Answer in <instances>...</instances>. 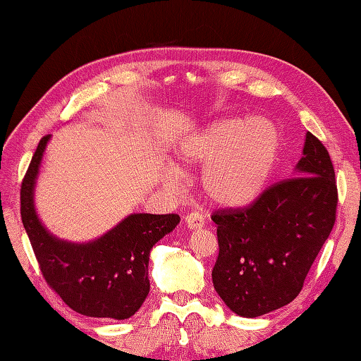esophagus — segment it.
Instances as JSON below:
<instances>
[{
	"instance_id": "1",
	"label": "esophagus",
	"mask_w": 361,
	"mask_h": 361,
	"mask_svg": "<svg viewBox=\"0 0 361 361\" xmlns=\"http://www.w3.org/2000/svg\"><path fill=\"white\" fill-rule=\"evenodd\" d=\"M186 225L190 229H200L204 226V217L200 212H190L186 217Z\"/></svg>"
}]
</instances>
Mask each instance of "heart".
Returning <instances> with one entry per match:
<instances>
[{"instance_id": "b5f03b06", "label": "heart", "mask_w": 361, "mask_h": 361, "mask_svg": "<svg viewBox=\"0 0 361 361\" xmlns=\"http://www.w3.org/2000/svg\"><path fill=\"white\" fill-rule=\"evenodd\" d=\"M281 132L267 118L217 119L188 135L176 145L183 167L203 169L206 198L225 209H243L256 203L270 183L281 155ZM180 171L167 167L169 180Z\"/></svg>"}]
</instances>
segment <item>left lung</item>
Segmentation results:
<instances>
[{
  "label": "left lung",
  "mask_w": 361,
  "mask_h": 361,
  "mask_svg": "<svg viewBox=\"0 0 361 361\" xmlns=\"http://www.w3.org/2000/svg\"><path fill=\"white\" fill-rule=\"evenodd\" d=\"M336 203L331 157L307 132L293 178L267 189L247 209L214 212L212 282L229 310L256 318L293 301L332 231Z\"/></svg>",
  "instance_id": "1"
}]
</instances>
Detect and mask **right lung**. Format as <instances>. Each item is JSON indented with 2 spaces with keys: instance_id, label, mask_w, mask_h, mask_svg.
I'll return each mask as SVG.
<instances>
[{
  "instance_id": "add662e5",
  "label": "right lung",
  "mask_w": 361,
  "mask_h": 361,
  "mask_svg": "<svg viewBox=\"0 0 361 361\" xmlns=\"http://www.w3.org/2000/svg\"><path fill=\"white\" fill-rule=\"evenodd\" d=\"M51 135L42 137L21 183V220L46 282L85 317L127 319L149 295V259L180 224L176 214H130L97 239H59L35 209V185Z\"/></svg>"
}]
</instances>
